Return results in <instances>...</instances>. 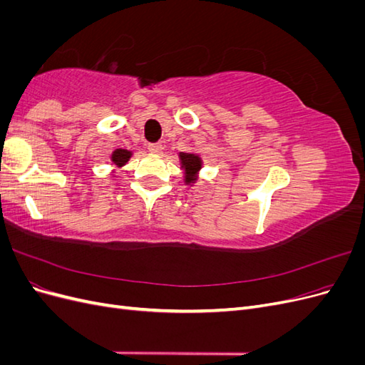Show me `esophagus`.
I'll return each instance as SVG.
<instances>
[{
	"label": "esophagus",
	"mask_w": 365,
	"mask_h": 365,
	"mask_svg": "<svg viewBox=\"0 0 365 365\" xmlns=\"http://www.w3.org/2000/svg\"><path fill=\"white\" fill-rule=\"evenodd\" d=\"M148 149H149L152 153H160L161 149H163V145H161V143H149Z\"/></svg>",
	"instance_id": "34e87169"
}]
</instances>
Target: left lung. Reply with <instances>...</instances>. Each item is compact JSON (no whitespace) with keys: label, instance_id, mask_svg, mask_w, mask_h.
<instances>
[{"label":"left lung","instance_id":"left-lung-1","mask_svg":"<svg viewBox=\"0 0 365 365\" xmlns=\"http://www.w3.org/2000/svg\"><path fill=\"white\" fill-rule=\"evenodd\" d=\"M180 158L185 170V182L190 184L196 180V172L201 169V160L197 155H193V153H180Z\"/></svg>","mask_w":365,"mask_h":365}]
</instances>
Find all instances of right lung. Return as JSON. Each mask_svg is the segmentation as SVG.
Listing matches in <instances>:
<instances>
[{"label":"right lung","mask_w":365,"mask_h":365,"mask_svg":"<svg viewBox=\"0 0 365 365\" xmlns=\"http://www.w3.org/2000/svg\"><path fill=\"white\" fill-rule=\"evenodd\" d=\"M129 158H130V152H129V150H125V149H117V150L113 153V161H114L117 165L126 164Z\"/></svg>","instance_id":"right-lung-1"}]
</instances>
